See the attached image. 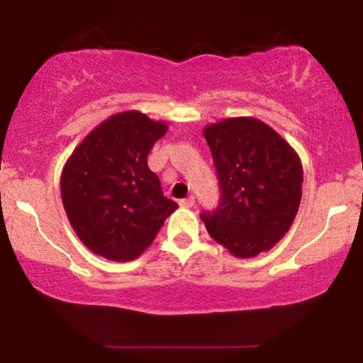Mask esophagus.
Masks as SVG:
<instances>
[{"mask_svg":"<svg viewBox=\"0 0 363 363\" xmlns=\"http://www.w3.org/2000/svg\"><path fill=\"white\" fill-rule=\"evenodd\" d=\"M194 203H196V201H194V196H189V198L182 199L181 206H184V208H193Z\"/></svg>","mask_w":363,"mask_h":363,"instance_id":"34e87169","label":"esophagus"}]
</instances>
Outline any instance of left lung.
Here are the masks:
<instances>
[{"label":"left lung","mask_w":363,"mask_h":363,"mask_svg":"<svg viewBox=\"0 0 363 363\" xmlns=\"http://www.w3.org/2000/svg\"><path fill=\"white\" fill-rule=\"evenodd\" d=\"M222 199L203 213L211 239L235 257L257 256L289 232L302 199V162L290 143L256 118H228L203 129Z\"/></svg>","instance_id":"left-lung-1"}]
</instances>
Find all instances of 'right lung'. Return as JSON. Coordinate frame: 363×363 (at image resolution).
Returning <instances> with one entry per match:
<instances>
[{"mask_svg":"<svg viewBox=\"0 0 363 363\" xmlns=\"http://www.w3.org/2000/svg\"><path fill=\"white\" fill-rule=\"evenodd\" d=\"M165 121L124 111L102 121L73 150L61 172V199L74 234L91 252L133 261L155 240L177 203L162 193L147 158Z\"/></svg>","mask_w":363,"mask_h":363,"instance_id":"right-lung-1","label":"right lung"}]
</instances>
